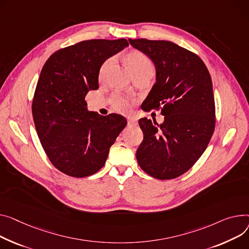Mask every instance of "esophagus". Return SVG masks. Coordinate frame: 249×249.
I'll return each instance as SVG.
<instances>
[{
	"instance_id": "34e87169",
	"label": "esophagus",
	"mask_w": 249,
	"mask_h": 249,
	"mask_svg": "<svg viewBox=\"0 0 249 249\" xmlns=\"http://www.w3.org/2000/svg\"><path fill=\"white\" fill-rule=\"evenodd\" d=\"M137 125V121L133 118H129L128 119V126H135Z\"/></svg>"
}]
</instances>
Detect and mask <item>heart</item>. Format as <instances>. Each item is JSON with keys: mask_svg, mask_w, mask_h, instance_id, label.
Wrapping results in <instances>:
<instances>
[{"mask_svg": "<svg viewBox=\"0 0 249 249\" xmlns=\"http://www.w3.org/2000/svg\"><path fill=\"white\" fill-rule=\"evenodd\" d=\"M113 61H114V59L110 58V59L106 60L103 63V65L101 66L100 72H99V77H100L101 79H103L106 76L109 68L113 64ZM126 61H127V64L129 66L130 70L132 71V73L134 74V76H136L138 74H142V73L154 74V72H155V66H154L153 62L151 61L150 58L142 52H139V51L130 52L126 56ZM111 104H112L113 109L119 113L127 114L131 111L130 101L121 95H118V94L113 95L111 98Z\"/></svg>", "mask_w": 249, "mask_h": 249, "instance_id": "b5f03b06", "label": "heart"}]
</instances>
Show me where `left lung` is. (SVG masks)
Listing matches in <instances>:
<instances>
[{
    "instance_id": "1",
    "label": "left lung",
    "mask_w": 249,
    "mask_h": 249,
    "mask_svg": "<svg viewBox=\"0 0 249 249\" xmlns=\"http://www.w3.org/2000/svg\"><path fill=\"white\" fill-rule=\"evenodd\" d=\"M129 43L156 68V83L141 108L164 115L162 124L139 120L144 138L136 158L148 175L174 179L200 158L214 132L211 77L199 56L172 42L129 39Z\"/></svg>"
}]
</instances>
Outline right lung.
Instances as JSON below:
<instances>
[{"label": "right lung", "mask_w": 249, "mask_h": 249, "mask_svg": "<svg viewBox=\"0 0 249 249\" xmlns=\"http://www.w3.org/2000/svg\"><path fill=\"white\" fill-rule=\"evenodd\" d=\"M128 45L126 39L82 41L58 50L42 68L33 119L49 160L66 175L82 178L100 170L127 125L119 114L88 112L85 97L99 88V71L106 59Z\"/></svg>", "instance_id": "1"}]
</instances>
